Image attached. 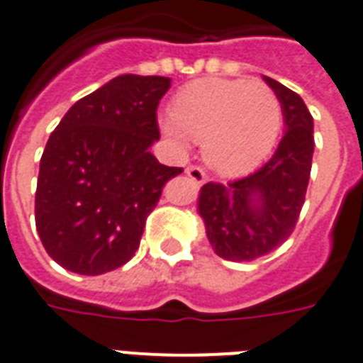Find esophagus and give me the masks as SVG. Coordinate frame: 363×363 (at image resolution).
I'll list each match as a JSON object with an SVG mask.
<instances>
[{"instance_id": "1", "label": "esophagus", "mask_w": 363, "mask_h": 363, "mask_svg": "<svg viewBox=\"0 0 363 363\" xmlns=\"http://www.w3.org/2000/svg\"><path fill=\"white\" fill-rule=\"evenodd\" d=\"M186 174H189L190 179H192L196 184H203V182L208 181V174H206V171L200 167H196V165H190V167H186Z\"/></svg>"}]
</instances>
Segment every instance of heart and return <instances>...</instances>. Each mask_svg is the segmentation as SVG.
I'll list each match as a JSON object with an SVG mask.
<instances>
[{"label":"heart","mask_w":363,"mask_h":363,"mask_svg":"<svg viewBox=\"0 0 363 363\" xmlns=\"http://www.w3.org/2000/svg\"><path fill=\"white\" fill-rule=\"evenodd\" d=\"M283 125L281 99L264 82L203 79L184 86L160 127L179 146L202 142L203 160L223 177H240L262 163Z\"/></svg>","instance_id":"1"}]
</instances>
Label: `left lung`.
Wrapping results in <instances>:
<instances>
[{
  "mask_svg": "<svg viewBox=\"0 0 363 363\" xmlns=\"http://www.w3.org/2000/svg\"><path fill=\"white\" fill-rule=\"evenodd\" d=\"M283 106L284 134L264 167L246 179L200 189L198 213L217 256L250 262L291 236L304 206L313 157V119L304 99L277 80L264 77Z\"/></svg>",
  "mask_w": 363,
  "mask_h": 363,
  "instance_id": "obj_1",
  "label": "left lung"
}]
</instances>
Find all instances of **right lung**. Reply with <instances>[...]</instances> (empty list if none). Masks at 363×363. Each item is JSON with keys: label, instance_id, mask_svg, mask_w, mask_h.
Listing matches in <instances>:
<instances>
[{"label": "right lung", "instance_id": "add662e5", "mask_svg": "<svg viewBox=\"0 0 363 363\" xmlns=\"http://www.w3.org/2000/svg\"><path fill=\"white\" fill-rule=\"evenodd\" d=\"M167 77L121 74L79 99L45 144L36 186V230L45 252L79 275L125 265L169 179L150 147Z\"/></svg>", "mask_w": 363, "mask_h": 363}]
</instances>
